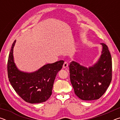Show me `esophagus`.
I'll return each mask as SVG.
<instances>
[{"mask_svg":"<svg viewBox=\"0 0 120 120\" xmlns=\"http://www.w3.org/2000/svg\"><path fill=\"white\" fill-rule=\"evenodd\" d=\"M68 67V63L67 62H65L64 64H63V68L64 69V68H67Z\"/></svg>","mask_w":120,"mask_h":120,"instance_id":"esophagus-1","label":"esophagus"}]
</instances>
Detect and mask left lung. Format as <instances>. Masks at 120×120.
I'll return each instance as SVG.
<instances>
[{
	"label": "left lung",
	"instance_id": "obj_1",
	"mask_svg": "<svg viewBox=\"0 0 120 120\" xmlns=\"http://www.w3.org/2000/svg\"><path fill=\"white\" fill-rule=\"evenodd\" d=\"M101 54L92 66L86 67L73 61L69 66L70 78L75 93L84 101L98 99L104 94L112 80V64L108 47L104 43Z\"/></svg>",
	"mask_w": 120,
	"mask_h": 120
}]
</instances>
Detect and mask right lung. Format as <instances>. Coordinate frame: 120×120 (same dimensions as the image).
<instances>
[{
	"label": "right lung",
	"mask_w": 120,
	"mask_h": 120,
	"mask_svg": "<svg viewBox=\"0 0 120 120\" xmlns=\"http://www.w3.org/2000/svg\"><path fill=\"white\" fill-rule=\"evenodd\" d=\"M16 42L12 44L8 60L9 82L17 94L26 102L34 104L45 101L52 94L56 77L64 61L45 64L34 72L23 71L17 68L14 61L13 51Z\"/></svg>",
	"instance_id": "add662e5"
}]
</instances>
